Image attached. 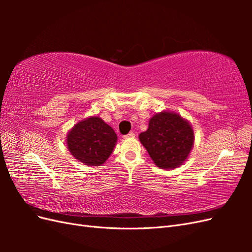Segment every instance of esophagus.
<instances>
[{
    "mask_svg": "<svg viewBox=\"0 0 252 252\" xmlns=\"http://www.w3.org/2000/svg\"><path fill=\"white\" fill-rule=\"evenodd\" d=\"M134 136H135V133H134V132H129L127 135L124 136V138H125V139H129V138H134Z\"/></svg>",
    "mask_w": 252,
    "mask_h": 252,
    "instance_id": "34e87169",
    "label": "esophagus"
}]
</instances>
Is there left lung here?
Listing matches in <instances>:
<instances>
[{
	"label": "left lung",
	"instance_id": "left-lung-1",
	"mask_svg": "<svg viewBox=\"0 0 252 252\" xmlns=\"http://www.w3.org/2000/svg\"><path fill=\"white\" fill-rule=\"evenodd\" d=\"M140 142L161 169H173L185 163L194 144L191 124L181 114L164 110L149 120L148 129L140 133Z\"/></svg>",
	"mask_w": 252,
	"mask_h": 252
}]
</instances>
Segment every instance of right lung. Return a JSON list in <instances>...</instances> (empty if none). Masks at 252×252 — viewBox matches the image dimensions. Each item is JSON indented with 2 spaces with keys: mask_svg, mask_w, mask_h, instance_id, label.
Segmentation results:
<instances>
[{
  "mask_svg": "<svg viewBox=\"0 0 252 252\" xmlns=\"http://www.w3.org/2000/svg\"><path fill=\"white\" fill-rule=\"evenodd\" d=\"M118 135L97 116L79 121L66 135L67 148L74 158L87 166H100L114 149Z\"/></svg>",
  "mask_w": 252,
  "mask_h": 252,
  "instance_id": "add662e5",
  "label": "right lung"
}]
</instances>
